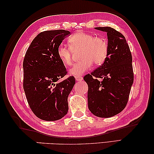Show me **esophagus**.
I'll use <instances>...</instances> for the list:
<instances>
[{"instance_id": "esophagus-1", "label": "esophagus", "mask_w": 154, "mask_h": 154, "mask_svg": "<svg viewBox=\"0 0 154 154\" xmlns=\"http://www.w3.org/2000/svg\"><path fill=\"white\" fill-rule=\"evenodd\" d=\"M75 80H76V81H79V82L82 81V80H83V78L82 76H75Z\"/></svg>"}]
</instances>
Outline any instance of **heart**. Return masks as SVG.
Wrapping results in <instances>:
<instances>
[{
    "mask_svg": "<svg viewBox=\"0 0 154 154\" xmlns=\"http://www.w3.org/2000/svg\"><path fill=\"white\" fill-rule=\"evenodd\" d=\"M69 46L60 44L57 48V55L65 65H70L72 61V49L81 48L80 61L70 68L69 74L74 76L81 75L90 69L93 63L103 64L108 54V44L106 40L101 37L83 31H79L69 37Z\"/></svg>",
    "mask_w": 154,
    "mask_h": 154,
    "instance_id": "1",
    "label": "heart"
}]
</instances>
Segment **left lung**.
<instances>
[{
  "instance_id": "8db88e82",
  "label": "left lung",
  "mask_w": 154,
  "mask_h": 154,
  "mask_svg": "<svg viewBox=\"0 0 154 154\" xmlns=\"http://www.w3.org/2000/svg\"><path fill=\"white\" fill-rule=\"evenodd\" d=\"M107 32L108 54L104 63L85 75L88 107L99 117H111L126 106L134 81L132 57L125 37L111 27H96ZM98 79L101 80L99 81Z\"/></svg>"
}]
</instances>
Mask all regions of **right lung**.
<instances>
[{
    "mask_svg": "<svg viewBox=\"0 0 154 154\" xmlns=\"http://www.w3.org/2000/svg\"><path fill=\"white\" fill-rule=\"evenodd\" d=\"M69 34L65 30L40 32L25 54L23 88L32 112L42 120H59L68 111L67 97L75 80L69 76L57 82L67 74L57 48Z\"/></svg>",
    "mask_w": 154,
    "mask_h": 154,
    "instance_id": "1",
    "label": "right lung"
}]
</instances>
